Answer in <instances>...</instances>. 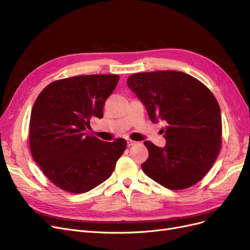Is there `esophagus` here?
Returning a JSON list of instances; mask_svg holds the SVG:
<instances>
[{
  "instance_id": "obj_1",
  "label": "esophagus",
  "mask_w": 250,
  "mask_h": 250,
  "mask_svg": "<svg viewBox=\"0 0 250 250\" xmlns=\"http://www.w3.org/2000/svg\"><path fill=\"white\" fill-rule=\"evenodd\" d=\"M135 143H137V142H134V141H132V140H128V141H127V146H128V147H131V146L135 145Z\"/></svg>"
}]
</instances>
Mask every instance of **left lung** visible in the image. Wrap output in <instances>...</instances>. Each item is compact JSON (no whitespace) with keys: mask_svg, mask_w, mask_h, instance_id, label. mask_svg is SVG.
Returning a JSON list of instances; mask_svg holds the SVG:
<instances>
[{"mask_svg":"<svg viewBox=\"0 0 250 250\" xmlns=\"http://www.w3.org/2000/svg\"><path fill=\"white\" fill-rule=\"evenodd\" d=\"M127 85L145 105L153 123L167 122L164 148L146 141L144 173L170 190L197 184L214 165L221 148L222 122L210 90L191 75L177 71L132 74Z\"/></svg>","mask_w":250,"mask_h":250,"instance_id":"1","label":"left lung"}]
</instances>
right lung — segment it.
Masks as SVG:
<instances>
[{
  "label": "right lung",
  "mask_w": 250,
  "mask_h": 250,
  "mask_svg": "<svg viewBox=\"0 0 250 250\" xmlns=\"http://www.w3.org/2000/svg\"><path fill=\"white\" fill-rule=\"evenodd\" d=\"M118 75H85L50 83L37 97L30 117L32 157L53 184L85 193L106 180L126 149V141L103 142L87 133L103 118L105 101Z\"/></svg>",
  "instance_id": "add662e5"
}]
</instances>
